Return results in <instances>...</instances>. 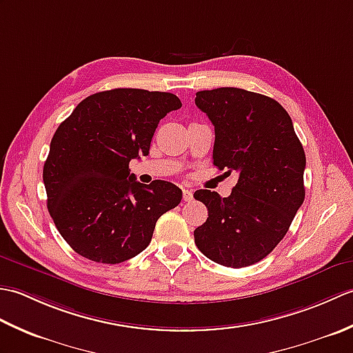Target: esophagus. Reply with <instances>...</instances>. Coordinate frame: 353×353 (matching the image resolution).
<instances>
[{
	"instance_id": "obj_1",
	"label": "esophagus",
	"mask_w": 353,
	"mask_h": 353,
	"mask_svg": "<svg viewBox=\"0 0 353 353\" xmlns=\"http://www.w3.org/2000/svg\"><path fill=\"white\" fill-rule=\"evenodd\" d=\"M182 194H183V201H191V200H192V191H191V190L185 188V190L182 191Z\"/></svg>"
}]
</instances>
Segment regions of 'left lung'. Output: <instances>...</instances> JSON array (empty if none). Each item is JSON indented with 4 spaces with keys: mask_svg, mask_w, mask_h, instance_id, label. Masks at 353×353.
<instances>
[{
    "mask_svg": "<svg viewBox=\"0 0 353 353\" xmlns=\"http://www.w3.org/2000/svg\"><path fill=\"white\" fill-rule=\"evenodd\" d=\"M215 129L214 165L238 182L229 197L199 190L208 220L194 230L199 250L216 264L241 268L282 241L305 200L306 157L292 121L276 100L239 88L196 94Z\"/></svg>",
    "mask_w": 353,
    "mask_h": 353,
    "instance_id": "left-lung-1",
    "label": "left lung"
}]
</instances>
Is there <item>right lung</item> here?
<instances>
[{"label": "right lung", "instance_id": "obj_1", "mask_svg": "<svg viewBox=\"0 0 353 353\" xmlns=\"http://www.w3.org/2000/svg\"><path fill=\"white\" fill-rule=\"evenodd\" d=\"M181 108L174 94L118 88L89 95L57 127L43 185L51 219L74 252L101 264L137 256L159 216L181 203L176 185L139 183L129 170L148 154L161 119Z\"/></svg>", "mask_w": 353, "mask_h": 353}]
</instances>
